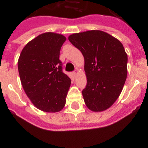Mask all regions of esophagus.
<instances>
[{
  "instance_id": "esophagus-1",
  "label": "esophagus",
  "mask_w": 148,
  "mask_h": 148,
  "mask_svg": "<svg viewBox=\"0 0 148 148\" xmlns=\"http://www.w3.org/2000/svg\"><path fill=\"white\" fill-rule=\"evenodd\" d=\"M78 69H76V70H75V71L73 72V75H76L77 74H78Z\"/></svg>"
}]
</instances>
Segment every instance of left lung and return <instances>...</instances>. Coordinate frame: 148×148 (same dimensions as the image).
I'll use <instances>...</instances> for the list:
<instances>
[{
	"mask_svg": "<svg viewBox=\"0 0 148 148\" xmlns=\"http://www.w3.org/2000/svg\"><path fill=\"white\" fill-rule=\"evenodd\" d=\"M68 39L84 58L85 104L93 112L108 109L121 94L127 75V55L122 44L100 30L74 33Z\"/></svg>",
	"mask_w": 148,
	"mask_h": 148,
	"instance_id": "8db88e82",
	"label": "left lung"
}]
</instances>
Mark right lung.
I'll use <instances>...</instances> for the list:
<instances>
[{
  "mask_svg": "<svg viewBox=\"0 0 148 148\" xmlns=\"http://www.w3.org/2000/svg\"><path fill=\"white\" fill-rule=\"evenodd\" d=\"M66 37L45 32L30 40L18 58L21 82L32 104L47 113L64 108L70 78L62 72L59 60L61 47Z\"/></svg>",
  "mask_w": 148,
  "mask_h": 148,
  "instance_id": "right-lung-1",
  "label": "right lung"
}]
</instances>
